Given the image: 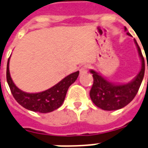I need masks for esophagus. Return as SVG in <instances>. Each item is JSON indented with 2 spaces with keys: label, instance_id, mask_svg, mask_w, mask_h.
Returning <instances> with one entry per match:
<instances>
[{
  "label": "esophagus",
  "instance_id": "34e87169",
  "mask_svg": "<svg viewBox=\"0 0 148 148\" xmlns=\"http://www.w3.org/2000/svg\"><path fill=\"white\" fill-rule=\"evenodd\" d=\"M88 71V65L83 66L80 69V74H85V73H86Z\"/></svg>",
  "mask_w": 148,
  "mask_h": 148
}]
</instances>
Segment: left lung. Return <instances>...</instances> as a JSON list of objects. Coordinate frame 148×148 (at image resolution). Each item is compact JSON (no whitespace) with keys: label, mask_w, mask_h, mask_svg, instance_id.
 Returning a JSON list of instances; mask_svg holds the SVG:
<instances>
[{"label":"left lung","mask_w":148,"mask_h":148,"mask_svg":"<svg viewBox=\"0 0 148 148\" xmlns=\"http://www.w3.org/2000/svg\"><path fill=\"white\" fill-rule=\"evenodd\" d=\"M126 27L125 30L126 31ZM127 34L130 36L129 32ZM140 57L141 69L137 76L128 84L117 85L108 82L104 77L93 70L90 72L93 77V85L90 90V98L96 107L104 110H115L124 108L134 99L140 86L145 71L144 59L136 40H134ZM148 70V66H147Z\"/></svg>","instance_id":"8db88e82"}]
</instances>
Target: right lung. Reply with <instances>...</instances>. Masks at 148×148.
<instances>
[{
	"label": "right lung",
	"instance_id": "add662e5",
	"mask_svg": "<svg viewBox=\"0 0 148 148\" xmlns=\"http://www.w3.org/2000/svg\"><path fill=\"white\" fill-rule=\"evenodd\" d=\"M78 74L79 71H76L47 90L37 93H28L20 90L13 82L10 76L8 59L6 77L13 97L19 104L27 110L34 112L49 113L58 109L63 104L69 87L77 80Z\"/></svg>",
	"mask_w": 148,
	"mask_h": 148
}]
</instances>
